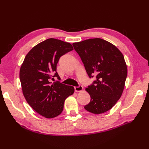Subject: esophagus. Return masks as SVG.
Wrapping results in <instances>:
<instances>
[{
	"label": "esophagus",
	"instance_id": "esophagus-1",
	"mask_svg": "<svg viewBox=\"0 0 149 149\" xmlns=\"http://www.w3.org/2000/svg\"><path fill=\"white\" fill-rule=\"evenodd\" d=\"M83 86H75L74 87V90H75V91L76 92H81V91H83Z\"/></svg>",
	"mask_w": 149,
	"mask_h": 149
}]
</instances>
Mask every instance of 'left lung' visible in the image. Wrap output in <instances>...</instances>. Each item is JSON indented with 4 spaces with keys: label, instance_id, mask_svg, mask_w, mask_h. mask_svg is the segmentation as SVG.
<instances>
[{
    "label": "left lung",
    "instance_id": "obj_1",
    "mask_svg": "<svg viewBox=\"0 0 149 149\" xmlns=\"http://www.w3.org/2000/svg\"><path fill=\"white\" fill-rule=\"evenodd\" d=\"M89 78L96 80L86 88L91 97L84 109L93 114L110 110L121 97L127 75L124 57L119 49L106 40L96 38L73 43Z\"/></svg>",
    "mask_w": 149,
    "mask_h": 149
}]
</instances>
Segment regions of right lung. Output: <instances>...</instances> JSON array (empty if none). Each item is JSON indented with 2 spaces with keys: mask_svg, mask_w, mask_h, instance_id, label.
<instances>
[{
  "mask_svg": "<svg viewBox=\"0 0 149 149\" xmlns=\"http://www.w3.org/2000/svg\"><path fill=\"white\" fill-rule=\"evenodd\" d=\"M73 49L71 44L48 38L35 46L26 55L20 70L22 92L26 102L39 114L53 118L63 110L66 99L74 87L62 84L56 72L60 58Z\"/></svg>",
  "mask_w": 149,
  "mask_h": 149,
  "instance_id": "right-lung-1",
  "label": "right lung"
}]
</instances>
